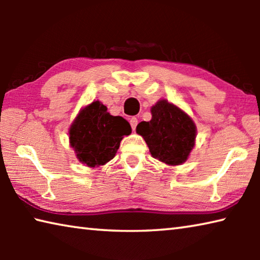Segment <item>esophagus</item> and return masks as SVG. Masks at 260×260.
Listing matches in <instances>:
<instances>
[{
	"mask_svg": "<svg viewBox=\"0 0 260 260\" xmlns=\"http://www.w3.org/2000/svg\"><path fill=\"white\" fill-rule=\"evenodd\" d=\"M129 122H131V126H132V128H133V131H135L136 126H138V122H139L138 118H136V117H132L131 119H129Z\"/></svg>",
	"mask_w": 260,
	"mask_h": 260,
	"instance_id": "esophagus-1",
	"label": "esophagus"
}]
</instances>
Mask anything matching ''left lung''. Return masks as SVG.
I'll list each match as a JSON object with an SVG mask.
<instances>
[{"instance_id": "obj_1", "label": "left lung", "mask_w": 260, "mask_h": 260, "mask_svg": "<svg viewBox=\"0 0 260 260\" xmlns=\"http://www.w3.org/2000/svg\"><path fill=\"white\" fill-rule=\"evenodd\" d=\"M150 121H141L136 133L142 135L151 155L169 165L187 159L195 144L196 126L188 114L165 100L151 108Z\"/></svg>"}]
</instances>
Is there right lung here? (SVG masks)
<instances>
[{
  "instance_id": "obj_1",
  "label": "right lung",
  "mask_w": 260,
  "mask_h": 260,
  "mask_svg": "<svg viewBox=\"0 0 260 260\" xmlns=\"http://www.w3.org/2000/svg\"><path fill=\"white\" fill-rule=\"evenodd\" d=\"M129 122L120 116H111L108 109L95 101L81 110L70 128V141L78 159L90 167L111 160L124 135H129Z\"/></svg>"
}]
</instances>
